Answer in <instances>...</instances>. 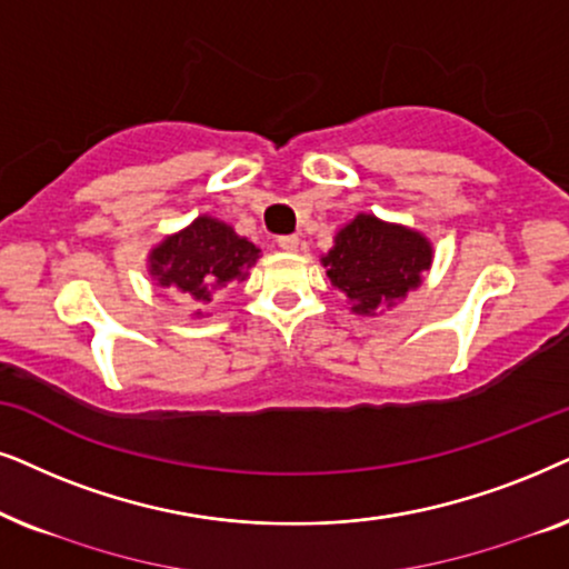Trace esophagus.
Returning a JSON list of instances; mask_svg holds the SVG:
<instances>
[{"label":"esophagus","mask_w":569,"mask_h":569,"mask_svg":"<svg viewBox=\"0 0 569 569\" xmlns=\"http://www.w3.org/2000/svg\"><path fill=\"white\" fill-rule=\"evenodd\" d=\"M278 247L286 249V252H297L299 237L297 233H283V237H278Z\"/></svg>","instance_id":"34e87169"}]
</instances>
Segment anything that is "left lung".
I'll return each mask as SVG.
<instances>
[{
    "label": "left lung",
    "instance_id": "left-lung-1",
    "mask_svg": "<svg viewBox=\"0 0 569 569\" xmlns=\"http://www.w3.org/2000/svg\"><path fill=\"white\" fill-rule=\"evenodd\" d=\"M431 247L421 233L388 226L375 216H356L322 257L328 278L353 301V312L369 315L382 301L406 297L421 283Z\"/></svg>",
    "mask_w": 569,
    "mask_h": 569
}]
</instances>
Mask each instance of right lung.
Instances as JSON below:
<instances>
[{
  "mask_svg": "<svg viewBox=\"0 0 569 569\" xmlns=\"http://www.w3.org/2000/svg\"><path fill=\"white\" fill-rule=\"evenodd\" d=\"M257 257L260 249L252 241L237 237L231 226L202 216L153 249L150 272L161 286L210 301V293L229 280H244Z\"/></svg>",
  "mask_w": 569,
  "mask_h": 569,
  "instance_id": "obj_1",
  "label": "right lung"
}]
</instances>
